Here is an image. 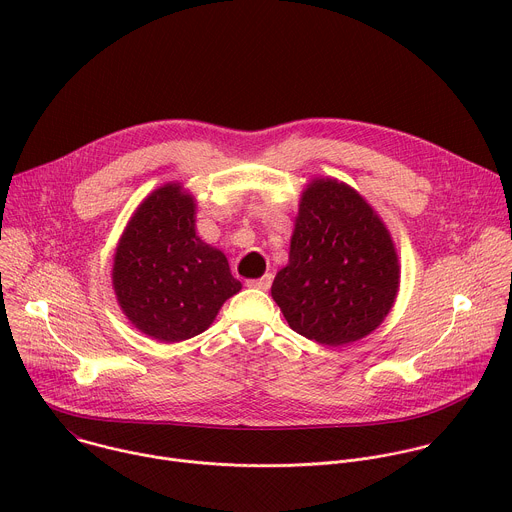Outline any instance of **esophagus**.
<instances>
[{
    "label": "esophagus",
    "instance_id": "esophagus-1",
    "mask_svg": "<svg viewBox=\"0 0 512 512\" xmlns=\"http://www.w3.org/2000/svg\"><path fill=\"white\" fill-rule=\"evenodd\" d=\"M271 279H273V275H271V273H265V275H261V277H257V279H249L247 285H249V287H257V289H269V287H271Z\"/></svg>",
    "mask_w": 512,
    "mask_h": 512
}]
</instances>
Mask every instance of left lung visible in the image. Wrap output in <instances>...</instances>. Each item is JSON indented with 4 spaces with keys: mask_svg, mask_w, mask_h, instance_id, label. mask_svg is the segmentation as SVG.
I'll list each match as a JSON object with an SVG mask.
<instances>
[{
    "mask_svg": "<svg viewBox=\"0 0 512 512\" xmlns=\"http://www.w3.org/2000/svg\"><path fill=\"white\" fill-rule=\"evenodd\" d=\"M399 281L397 249L375 208L336 178H314L271 285L289 328L322 346L356 342L383 324Z\"/></svg>",
    "mask_w": 512,
    "mask_h": 512,
    "instance_id": "obj_1",
    "label": "left lung"
}]
</instances>
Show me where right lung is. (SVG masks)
<instances>
[{
    "label": "right lung",
    "mask_w": 512,
    "mask_h": 512,
    "mask_svg": "<svg viewBox=\"0 0 512 512\" xmlns=\"http://www.w3.org/2000/svg\"><path fill=\"white\" fill-rule=\"evenodd\" d=\"M111 277L125 318L168 344L204 332L243 287L225 253L196 235V198L180 182L156 188L135 208Z\"/></svg>",
    "instance_id": "right-lung-1"
}]
</instances>
